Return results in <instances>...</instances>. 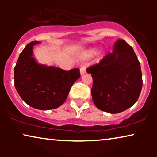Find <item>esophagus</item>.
Instances as JSON below:
<instances>
[{
  "instance_id": "esophagus-1",
  "label": "esophagus",
  "mask_w": 157,
  "mask_h": 157,
  "mask_svg": "<svg viewBox=\"0 0 157 157\" xmlns=\"http://www.w3.org/2000/svg\"><path fill=\"white\" fill-rule=\"evenodd\" d=\"M86 73V67L84 66H82L80 68V74L81 76H82L83 74H84Z\"/></svg>"
}]
</instances>
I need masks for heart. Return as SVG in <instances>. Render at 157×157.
I'll use <instances>...</instances> for the list:
<instances>
[{
  "mask_svg": "<svg viewBox=\"0 0 157 157\" xmlns=\"http://www.w3.org/2000/svg\"><path fill=\"white\" fill-rule=\"evenodd\" d=\"M96 51L92 50V51H90L89 52V53H88V54H89V56H94V54H96Z\"/></svg>",
  "mask_w": 157,
  "mask_h": 157,
  "instance_id": "b5f03b06",
  "label": "heart"
}]
</instances>
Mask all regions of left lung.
<instances>
[{
    "instance_id": "8db88e82",
    "label": "left lung",
    "mask_w": 157,
    "mask_h": 157,
    "mask_svg": "<svg viewBox=\"0 0 157 157\" xmlns=\"http://www.w3.org/2000/svg\"><path fill=\"white\" fill-rule=\"evenodd\" d=\"M94 82L92 99L98 109L118 113L132 106L142 88L141 66L132 47L124 40L115 42L113 51L99 63L87 68Z\"/></svg>"
}]
</instances>
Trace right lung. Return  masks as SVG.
<instances>
[{
  "instance_id": "1",
  "label": "right lung",
  "mask_w": 157,
  "mask_h": 157,
  "mask_svg": "<svg viewBox=\"0 0 157 157\" xmlns=\"http://www.w3.org/2000/svg\"><path fill=\"white\" fill-rule=\"evenodd\" d=\"M32 41L20 53L14 68L15 87L21 98L39 110L56 109L65 102L72 85L81 76L78 68L65 71L38 63Z\"/></svg>"
}]
</instances>
